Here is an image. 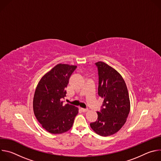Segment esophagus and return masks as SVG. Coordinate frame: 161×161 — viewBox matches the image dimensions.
I'll return each instance as SVG.
<instances>
[{"label":"esophagus","mask_w":161,"mask_h":161,"mask_svg":"<svg viewBox=\"0 0 161 161\" xmlns=\"http://www.w3.org/2000/svg\"><path fill=\"white\" fill-rule=\"evenodd\" d=\"M81 110L82 112H86L88 111V109H85V108H81Z\"/></svg>","instance_id":"obj_1"}]
</instances>
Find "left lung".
<instances>
[{"instance_id": "1", "label": "left lung", "mask_w": 161, "mask_h": 161, "mask_svg": "<svg viewBox=\"0 0 161 161\" xmlns=\"http://www.w3.org/2000/svg\"><path fill=\"white\" fill-rule=\"evenodd\" d=\"M99 76L98 95L104 99L97 120L90 125L102 136L117 132L126 122L130 111L127 88L122 76L103 62H96Z\"/></svg>"}]
</instances>
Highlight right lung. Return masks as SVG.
<instances>
[{
	"mask_svg": "<svg viewBox=\"0 0 161 161\" xmlns=\"http://www.w3.org/2000/svg\"><path fill=\"white\" fill-rule=\"evenodd\" d=\"M77 66L59 64L39 81L34 96L33 109L42 127L52 134H62L69 130L78 113V108L66 104L69 80Z\"/></svg>",
	"mask_w": 161,
	"mask_h": 161,
	"instance_id": "right-lung-1",
	"label": "right lung"
}]
</instances>
